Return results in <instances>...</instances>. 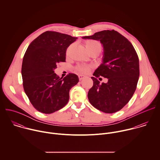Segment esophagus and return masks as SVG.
Masks as SVG:
<instances>
[{"mask_svg": "<svg viewBox=\"0 0 160 160\" xmlns=\"http://www.w3.org/2000/svg\"><path fill=\"white\" fill-rule=\"evenodd\" d=\"M85 76H84V75H78V78H79V80H82V79L85 78Z\"/></svg>", "mask_w": 160, "mask_h": 160, "instance_id": "1", "label": "esophagus"}]
</instances>
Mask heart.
Returning a JSON list of instances; mask_svg holds the SVG:
<instances>
[{
	"mask_svg": "<svg viewBox=\"0 0 160 160\" xmlns=\"http://www.w3.org/2000/svg\"><path fill=\"white\" fill-rule=\"evenodd\" d=\"M85 47L87 51L91 54L92 52H96L100 53L102 49V43L99 41L96 40H88L85 42ZM71 48V46L68 48L66 51V54H68L70 51V49ZM92 67L90 65L87 64H78L75 67V72L79 73H83V74H87L92 70Z\"/></svg>",
	"mask_w": 160,
	"mask_h": 160,
	"instance_id": "1",
	"label": "heart"
}]
</instances>
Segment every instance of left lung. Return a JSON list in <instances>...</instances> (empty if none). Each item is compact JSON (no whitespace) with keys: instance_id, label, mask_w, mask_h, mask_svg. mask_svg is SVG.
Masks as SVG:
<instances>
[{"instance_id":"8db88e82","label":"left lung","mask_w":160,"mask_h":160,"mask_svg":"<svg viewBox=\"0 0 160 160\" xmlns=\"http://www.w3.org/2000/svg\"><path fill=\"white\" fill-rule=\"evenodd\" d=\"M83 38L100 40L103 45L102 63L91 78L93 86L88 92L89 102L106 113L122 109L133 96L139 77V61L131 42L118 32L103 30ZM100 76L107 78L106 84H100Z\"/></svg>"}]
</instances>
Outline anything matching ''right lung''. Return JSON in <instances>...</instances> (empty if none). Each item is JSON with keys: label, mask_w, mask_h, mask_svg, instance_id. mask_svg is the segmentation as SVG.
<instances>
[{"label": "right lung", "mask_w": 160, "mask_h": 160, "mask_svg": "<svg viewBox=\"0 0 160 160\" xmlns=\"http://www.w3.org/2000/svg\"><path fill=\"white\" fill-rule=\"evenodd\" d=\"M77 37L57 32H45L29 45L22 59L21 75L24 90L33 106L38 111L51 114L69 101L70 90L79 81L69 73L60 78L54 70L65 62L66 51Z\"/></svg>", "instance_id": "1"}]
</instances>
